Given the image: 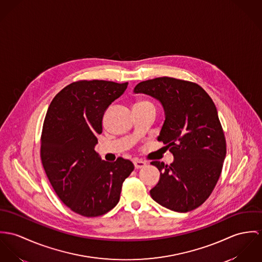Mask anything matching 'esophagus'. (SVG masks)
Instances as JSON below:
<instances>
[{
  "label": "esophagus",
  "instance_id": "34e87169",
  "mask_svg": "<svg viewBox=\"0 0 262 262\" xmlns=\"http://www.w3.org/2000/svg\"><path fill=\"white\" fill-rule=\"evenodd\" d=\"M134 165H135V168H136V169H142V168H144V167H145L146 163H145V162H144V161L136 160V161L134 162Z\"/></svg>",
  "mask_w": 262,
  "mask_h": 262
}]
</instances>
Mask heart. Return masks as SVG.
Here are the masks:
<instances>
[{"label":"heart","instance_id":"b5f03b06","mask_svg":"<svg viewBox=\"0 0 262 262\" xmlns=\"http://www.w3.org/2000/svg\"><path fill=\"white\" fill-rule=\"evenodd\" d=\"M139 104H151L150 102H148V101H140V102H138L136 105H139Z\"/></svg>","mask_w":262,"mask_h":262}]
</instances>
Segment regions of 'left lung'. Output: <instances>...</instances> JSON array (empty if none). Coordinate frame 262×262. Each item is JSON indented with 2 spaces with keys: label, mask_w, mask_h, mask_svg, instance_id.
<instances>
[{
  "label": "left lung",
  "mask_w": 262,
  "mask_h": 262,
  "mask_svg": "<svg viewBox=\"0 0 262 262\" xmlns=\"http://www.w3.org/2000/svg\"><path fill=\"white\" fill-rule=\"evenodd\" d=\"M135 93L154 97L162 104L165 121L158 138L174 162H151L160 171L150 197L176 212H189L207 200L220 177L226 142L216 106L203 88L172 77L140 82Z\"/></svg>",
  "instance_id": "1"
}]
</instances>
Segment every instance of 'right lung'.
<instances>
[{
  "mask_svg": "<svg viewBox=\"0 0 262 262\" xmlns=\"http://www.w3.org/2000/svg\"><path fill=\"white\" fill-rule=\"evenodd\" d=\"M127 82L77 81L51 101L43 124L41 160L60 200L73 212L103 215L116 207L123 181L134 171L129 160H101L95 151L102 117Z\"/></svg>",
  "mask_w": 262,
  "mask_h": 262,
  "instance_id": "1",
  "label": "right lung"
}]
</instances>
